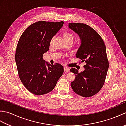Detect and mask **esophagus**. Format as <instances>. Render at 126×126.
Returning a JSON list of instances; mask_svg holds the SVG:
<instances>
[{"instance_id":"1","label":"esophagus","mask_w":126,"mask_h":126,"mask_svg":"<svg viewBox=\"0 0 126 126\" xmlns=\"http://www.w3.org/2000/svg\"><path fill=\"white\" fill-rule=\"evenodd\" d=\"M64 72H65V73H68V72H69V69L68 67L64 66Z\"/></svg>"}]
</instances>
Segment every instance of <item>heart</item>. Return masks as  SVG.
Here are the masks:
<instances>
[{
    "mask_svg": "<svg viewBox=\"0 0 126 126\" xmlns=\"http://www.w3.org/2000/svg\"><path fill=\"white\" fill-rule=\"evenodd\" d=\"M63 37L64 39H65V41L66 42H68L70 41L73 42L74 41V36L73 34H72L71 33L69 32H64L63 33ZM53 38H52L51 40V42H52V40Z\"/></svg>",
    "mask_w": 126,
    "mask_h": 126,
    "instance_id": "1",
    "label": "heart"
}]
</instances>
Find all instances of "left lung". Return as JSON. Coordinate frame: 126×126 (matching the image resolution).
Masks as SVG:
<instances>
[{"instance_id": "8db88e82", "label": "left lung", "mask_w": 126, "mask_h": 126, "mask_svg": "<svg viewBox=\"0 0 126 126\" xmlns=\"http://www.w3.org/2000/svg\"><path fill=\"white\" fill-rule=\"evenodd\" d=\"M69 28L79 34L81 41L76 57L81 63H86L84 70L80 73L75 68L70 69L76 76L71 87L77 94L89 97L96 94L105 82L109 68L106 45L100 34L89 25L70 23Z\"/></svg>"}]
</instances>
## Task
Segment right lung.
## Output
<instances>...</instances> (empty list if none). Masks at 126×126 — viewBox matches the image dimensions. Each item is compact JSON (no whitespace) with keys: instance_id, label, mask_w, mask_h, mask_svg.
I'll return each mask as SVG.
<instances>
[{"instance_id":"add662e5","label":"right lung","mask_w":126,"mask_h":126,"mask_svg":"<svg viewBox=\"0 0 126 126\" xmlns=\"http://www.w3.org/2000/svg\"><path fill=\"white\" fill-rule=\"evenodd\" d=\"M64 22L39 21L23 32L17 44L15 60L20 79L29 92L46 94L54 89L64 68L61 64L52 65L43 59L49 50L51 40Z\"/></svg>"}]
</instances>
